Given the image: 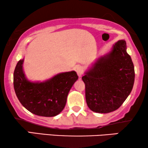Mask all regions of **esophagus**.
Returning a JSON list of instances; mask_svg holds the SVG:
<instances>
[{
  "label": "esophagus",
  "mask_w": 148,
  "mask_h": 148,
  "mask_svg": "<svg viewBox=\"0 0 148 148\" xmlns=\"http://www.w3.org/2000/svg\"><path fill=\"white\" fill-rule=\"evenodd\" d=\"M76 72H77V73L79 77H82L83 73H84V68L81 66H77Z\"/></svg>",
  "instance_id": "obj_1"
}]
</instances>
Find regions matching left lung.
<instances>
[{"instance_id": "1", "label": "left lung", "mask_w": 148, "mask_h": 148, "mask_svg": "<svg viewBox=\"0 0 148 148\" xmlns=\"http://www.w3.org/2000/svg\"><path fill=\"white\" fill-rule=\"evenodd\" d=\"M86 99L91 110L108 113L118 109L132 90L134 65L127 52L126 42L119 40L85 73Z\"/></svg>"}]
</instances>
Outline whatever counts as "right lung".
<instances>
[{
  "label": "right lung",
  "mask_w": 148,
  "mask_h": 148,
  "mask_svg": "<svg viewBox=\"0 0 148 148\" xmlns=\"http://www.w3.org/2000/svg\"><path fill=\"white\" fill-rule=\"evenodd\" d=\"M23 59L19 60L13 74V85L18 100L33 114L51 117L63 110L69 92L78 76L74 71L60 73L43 82H31L23 70Z\"/></svg>",
  "instance_id": "add662e5"
}]
</instances>
